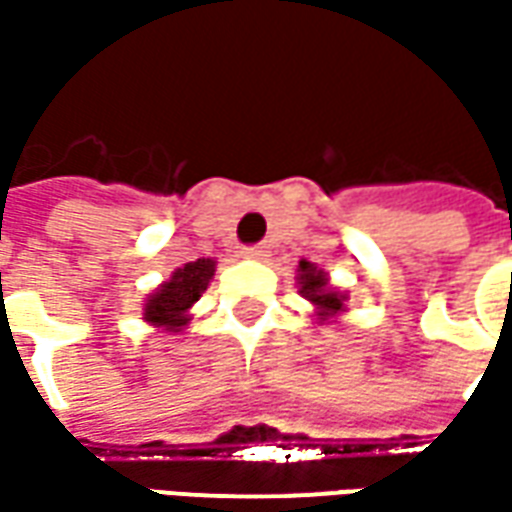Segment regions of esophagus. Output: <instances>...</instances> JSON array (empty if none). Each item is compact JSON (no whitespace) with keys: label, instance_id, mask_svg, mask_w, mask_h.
Wrapping results in <instances>:
<instances>
[{"label":"esophagus","instance_id":"34e87169","mask_svg":"<svg viewBox=\"0 0 512 512\" xmlns=\"http://www.w3.org/2000/svg\"><path fill=\"white\" fill-rule=\"evenodd\" d=\"M263 255H266V246H244V257H255V260H260Z\"/></svg>","mask_w":512,"mask_h":512}]
</instances>
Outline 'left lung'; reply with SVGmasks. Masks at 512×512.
I'll return each mask as SVG.
<instances>
[{
  "label": "left lung",
  "instance_id": "1",
  "mask_svg": "<svg viewBox=\"0 0 512 512\" xmlns=\"http://www.w3.org/2000/svg\"><path fill=\"white\" fill-rule=\"evenodd\" d=\"M301 271V293L312 301V304H318V310H321V321H326L329 315H334L337 310H343V301L345 296L340 293H334L329 288V282H326V274L318 271V268L307 263V260H301L299 263Z\"/></svg>",
  "mask_w": 512,
  "mask_h": 512
}]
</instances>
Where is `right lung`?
<instances>
[{
  "label": "right lung",
  "instance_id": "add662e5",
  "mask_svg": "<svg viewBox=\"0 0 512 512\" xmlns=\"http://www.w3.org/2000/svg\"><path fill=\"white\" fill-rule=\"evenodd\" d=\"M213 277V260H194L178 268L169 282L147 299L145 304V321L156 323V326H167L169 332H178L180 326H186V312L191 304H197L200 296L208 288Z\"/></svg>",
  "mask_w": 512,
  "mask_h": 512
}]
</instances>
